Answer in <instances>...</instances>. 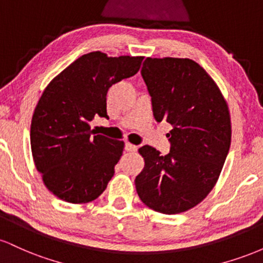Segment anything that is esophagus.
<instances>
[{
  "instance_id": "1",
  "label": "esophagus",
  "mask_w": 263,
  "mask_h": 263,
  "mask_svg": "<svg viewBox=\"0 0 263 263\" xmlns=\"http://www.w3.org/2000/svg\"><path fill=\"white\" fill-rule=\"evenodd\" d=\"M137 148H138L137 146H135V144L132 143H128V142L125 144V149L127 151V152H135V151H137Z\"/></svg>"
}]
</instances>
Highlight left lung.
Listing matches in <instances>:
<instances>
[{"label":"left lung","mask_w":263,"mask_h":263,"mask_svg":"<svg viewBox=\"0 0 263 263\" xmlns=\"http://www.w3.org/2000/svg\"><path fill=\"white\" fill-rule=\"evenodd\" d=\"M155 119L172 129L168 155L151 146L138 149L144 168L136 177L138 197L149 209L179 214L200 203L218 182L231 143L228 104L198 63L147 58L141 70Z\"/></svg>","instance_id":"1"}]
</instances>
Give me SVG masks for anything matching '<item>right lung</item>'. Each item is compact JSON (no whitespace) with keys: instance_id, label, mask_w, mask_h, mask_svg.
Here are the masks:
<instances>
[{"instance_id":"add662e5","label":"right lung","mask_w":263,"mask_h":263,"mask_svg":"<svg viewBox=\"0 0 263 263\" xmlns=\"http://www.w3.org/2000/svg\"><path fill=\"white\" fill-rule=\"evenodd\" d=\"M142 60L87 53L45 87L32 117L31 147L44 185L57 198L85 204L106 189L125 143L96 135L89 122L96 115L108 117V89L134 77Z\"/></svg>"}]
</instances>
